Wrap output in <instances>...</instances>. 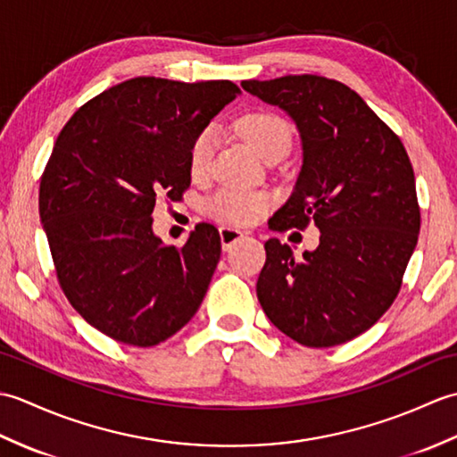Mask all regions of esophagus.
<instances>
[{
    "label": "esophagus",
    "instance_id": "esophagus-1",
    "mask_svg": "<svg viewBox=\"0 0 457 457\" xmlns=\"http://www.w3.org/2000/svg\"><path fill=\"white\" fill-rule=\"evenodd\" d=\"M244 231H239L236 228H229V226H221L220 228V239H221V249L223 251H229L234 247L239 239H244Z\"/></svg>",
    "mask_w": 457,
    "mask_h": 457
}]
</instances>
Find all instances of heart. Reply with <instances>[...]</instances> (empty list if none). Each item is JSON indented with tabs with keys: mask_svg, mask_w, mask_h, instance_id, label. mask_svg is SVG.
<instances>
[{
	"mask_svg": "<svg viewBox=\"0 0 457 457\" xmlns=\"http://www.w3.org/2000/svg\"><path fill=\"white\" fill-rule=\"evenodd\" d=\"M237 129L251 143L261 157L267 159L275 153H288L293 143L290 125L277 113L255 112L247 113L237 121ZM216 129H204L190 151V169L194 174H204L210 167L213 147H216ZM267 206L265 196L241 190H221L206 204L210 216L228 223H249Z\"/></svg>",
	"mask_w": 457,
	"mask_h": 457,
	"instance_id": "obj_1",
	"label": "heart"
}]
</instances>
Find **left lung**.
I'll return each instance as SVG.
<instances>
[{"instance_id":"left-lung-1","label":"left lung","mask_w":457,"mask_h":457,"mask_svg":"<svg viewBox=\"0 0 457 457\" xmlns=\"http://www.w3.org/2000/svg\"><path fill=\"white\" fill-rule=\"evenodd\" d=\"M244 90L295 121L303 167L269 226L320 231L296 259L277 237L257 298L280 332L306 347L363 334L399 295L420 231L412 164L401 139L359 94L324 76L244 80Z\"/></svg>"}]
</instances>
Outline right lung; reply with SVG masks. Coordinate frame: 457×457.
I'll return each mask as SVG.
<instances>
[{
	"instance_id": "obj_1",
	"label": "right lung",
	"mask_w": 457,
	"mask_h": 457,
	"mask_svg": "<svg viewBox=\"0 0 457 457\" xmlns=\"http://www.w3.org/2000/svg\"><path fill=\"white\" fill-rule=\"evenodd\" d=\"M241 90L229 80L137 76L96 96L56 137L38 216L58 283L86 322L151 347L198 312L221 241L198 223L180 249L153 231L159 196L190 187V151Z\"/></svg>"
}]
</instances>
